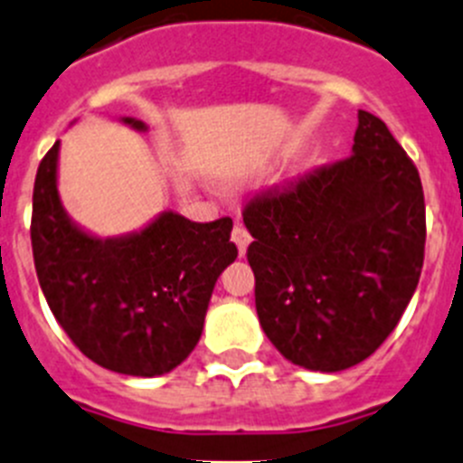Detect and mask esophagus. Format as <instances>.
I'll return each instance as SVG.
<instances>
[{
  "instance_id": "1",
  "label": "esophagus",
  "mask_w": 463,
  "mask_h": 463,
  "mask_svg": "<svg viewBox=\"0 0 463 463\" xmlns=\"http://www.w3.org/2000/svg\"><path fill=\"white\" fill-rule=\"evenodd\" d=\"M232 241H235L237 250H240V258H244L246 249H249V244H250L249 231H246L244 226H235L232 228Z\"/></svg>"
}]
</instances>
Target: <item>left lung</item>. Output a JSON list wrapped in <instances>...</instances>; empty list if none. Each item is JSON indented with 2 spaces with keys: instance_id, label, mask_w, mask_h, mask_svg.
I'll return each mask as SVG.
<instances>
[{
  "instance_id": "8db88e82",
  "label": "left lung",
  "mask_w": 463,
  "mask_h": 463,
  "mask_svg": "<svg viewBox=\"0 0 463 463\" xmlns=\"http://www.w3.org/2000/svg\"><path fill=\"white\" fill-rule=\"evenodd\" d=\"M357 122L348 158L244 208L260 326L285 360L321 373L378 351L423 269L419 169L383 119Z\"/></svg>"
}]
</instances>
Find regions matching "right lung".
<instances>
[{
	"label": "right lung",
	"mask_w": 463,
	"mask_h": 463,
	"mask_svg": "<svg viewBox=\"0 0 463 463\" xmlns=\"http://www.w3.org/2000/svg\"><path fill=\"white\" fill-rule=\"evenodd\" d=\"M136 131L146 124L122 118ZM58 151L35 174L31 246L49 309L85 357L136 378L169 373L203 332L214 282L237 258L232 219L196 223L165 210L140 231L97 237L58 194Z\"/></svg>",
	"instance_id": "obj_1"
}]
</instances>
